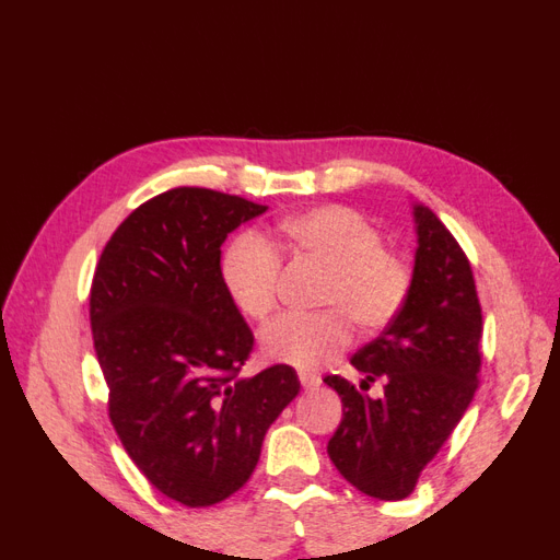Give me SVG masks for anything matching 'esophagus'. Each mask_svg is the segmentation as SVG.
Segmentation results:
<instances>
[{
    "label": "esophagus",
    "mask_w": 560,
    "mask_h": 560,
    "mask_svg": "<svg viewBox=\"0 0 560 560\" xmlns=\"http://www.w3.org/2000/svg\"><path fill=\"white\" fill-rule=\"evenodd\" d=\"M299 381L305 390H315L323 383L320 374H313V371H299Z\"/></svg>",
    "instance_id": "1"
}]
</instances>
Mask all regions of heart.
<instances>
[{
	"label": "heart",
	"instance_id": "b5f03b06",
	"mask_svg": "<svg viewBox=\"0 0 560 560\" xmlns=\"http://www.w3.org/2000/svg\"><path fill=\"white\" fill-rule=\"evenodd\" d=\"M281 255L325 267L317 313L273 317L259 335L267 359L311 371L335 359L352 342L354 325L376 335L408 305L415 271L408 257L383 247L381 230L347 206H323L273 225ZM221 281L235 308L249 320H265L277 303L281 261L257 233H240L221 255Z\"/></svg>",
	"mask_w": 560,
	"mask_h": 560
}]
</instances>
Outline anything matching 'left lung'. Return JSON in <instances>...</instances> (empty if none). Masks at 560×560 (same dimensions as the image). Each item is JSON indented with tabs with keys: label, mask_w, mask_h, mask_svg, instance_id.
<instances>
[{
	"label": "left lung",
	"mask_w": 560,
	"mask_h": 560,
	"mask_svg": "<svg viewBox=\"0 0 560 560\" xmlns=\"http://www.w3.org/2000/svg\"><path fill=\"white\" fill-rule=\"evenodd\" d=\"M415 287L400 317L361 347L352 366L383 378L369 398L342 376L325 383L342 398L327 454L349 483L376 500H402L418 486L474 400L483 315L466 252L427 206H415Z\"/></svg>",
	"instance_id": "left-lung-1"
}]
</instances>
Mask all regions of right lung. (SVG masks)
I'll return each mask as SVG.
<instances>
[{
    "label": "right lung",
    "instance_id": "add662e5",
    "mask_svg": "<svg viewBox=\"0 0 560 560\" xmlns=\"http://www.w3.org/2000/svg\"><path fill=\"white\" fill-rule=\"evenodd\" d=\"M265 211L243 196L170 189L116 228L92 279L108 418L140 474L186 508L247 483L269 424L301 390L287 364L240 376L255 335L218 269L228 233Z\"/></svg>",
    "mask_w": 560,
    "mask_h": 560
}]
</instances>
